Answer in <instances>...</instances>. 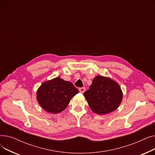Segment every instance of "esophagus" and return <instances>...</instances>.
<instances>
[{
  "mask_svg": "<svg viewBox=\"0 0 155 155\" xmlns=\"http://www.w3.org/2000/svg\"><path fill=\"white\" fill-rule=\"evenodd\" d=\"M79 91H80V92H81V93H84L85 91V87H82V88H79Z\"/></svg>",
  "mask_w": 155,
  "mask_h": 155,
  "instance_id": "esophagus-1",
  "label": "esophagus"
}]
</instances>
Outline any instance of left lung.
Returning <instances> with one entry per match:
<instances>
[{
	"instance_id": "8db88e82",
	"label": "left lung",
	"mask_w": 155,
	"mask_h": 155,
	"mask_svg": "<svg viewBox=\"0 0 155 155\" xmlns=\"http://www.w3.org/2000/svg\"><path fill=\"white\" fill-rule=\"evenodd\" d=\"M89 107L95 114L104 115L116 110L123 100L119 85L110 78L96 76L84 94Z\"/></svg>"
}]
</instances>
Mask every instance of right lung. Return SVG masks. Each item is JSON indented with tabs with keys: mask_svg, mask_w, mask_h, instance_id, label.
<instances>
[{
	"mask_svg": "<svg viewBox=\"0 0 155 155\" xmlns=\"http://www.w3.org/2000/svg\"><path fill=\"white\" fill-rule=\"evenodd\" d=\"M78 89L68 81L56 77L43 82L36 92L37 101L45 110L57 114L66 109Z\"/></svg>",
	"mask_w": 155,
	"mask_h": 155,
	"instance_id": "add662e5",
	"label": "right lung"
}]
</instances>
